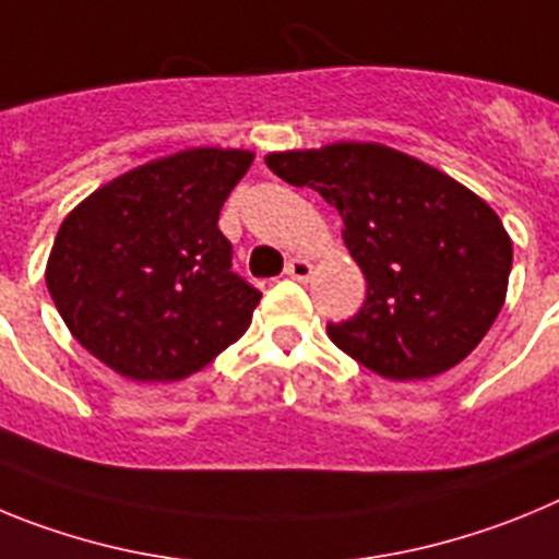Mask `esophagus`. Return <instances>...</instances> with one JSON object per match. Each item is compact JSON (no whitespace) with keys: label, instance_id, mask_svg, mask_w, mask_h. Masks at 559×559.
<instances>
[{"label":"esophagus","instance_id":"obj_1","mask_svg":"<svg viewBox=\"0 0 559 559\" xmlns=\"http://www.w3.org/2000/svg\"><path fill=\"white\" fill-rule=\"evenodd\" d=\"M285 274H288L290 280H296V283H305V280H310V274H313V263L305 260V257H294V260H288V265H285Z\"/></svg>","mask_w":559,"mask_h":559}]
</instances>
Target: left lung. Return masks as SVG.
I'll list each match as a JSON object with an SVG mask.
<instances>
[{
  "instance_id": "8db88e82",
  "label": "left lung",
  "mask_w": 559,
  "mask_h": 559,
  "mask_svg": "<svg viewBox=\"0 0 559 559\" xmlns=\"http://www.w3.org/2000/svg\"><path fill=\"white\" fill-rule=\"evenodd\" d=\"M265 165L338 210L367 276L364 308L328 324L335 347L389 380L433 378L478 347L512 269V240L487 201L378 142L269 153Z\"/></svg>"
}]
</instances>
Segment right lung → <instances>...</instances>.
Returning a JSON list of instances; mask_svg holds the SVG:
<instances>
[{"instance_id": "add662e5", "label": "right lung", "mask_w": 559, "mask_h": 559, "mask_svg": "<svg viewBox=\"0 0 559 559\" xmlns=\"http://www.w3.org/2000/svg\"><path fill=\"white\" fill-rule=\"evenodd\" d=\"M251 151L190 147L122 173L63 218L47 288L69 333L122 378H190L251 324L218 215Z\"/></svg>"}]
</instances>
